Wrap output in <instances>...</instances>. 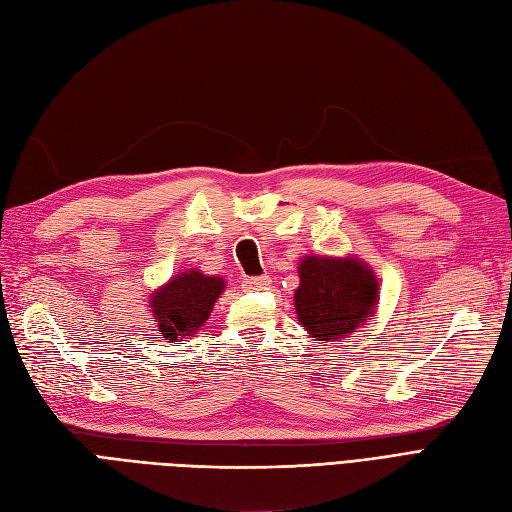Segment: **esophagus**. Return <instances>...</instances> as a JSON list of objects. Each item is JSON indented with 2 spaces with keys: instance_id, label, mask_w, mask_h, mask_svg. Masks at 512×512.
<instances>
[{
  "instance_id": "34e87169",
  "label": "esophagus",
  "mask_w": 512,
  "mask_h": 512,
  "mask_svg": "<svg viewBox=\"0 0 512 512\" xmlns=\"http://www.w3.org/2000/svg\"><path fill=\"white\" fill-rule=\"evenodd\" d=\"M269 284H271L269 277H245L241 288L243 290H265V288H269Z\"/></svg>"
}]
</instances>
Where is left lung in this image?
I'll return each instance as SVG.
<instances>
[{
    "instance_id": "obj_1",
    "label": "left lung",
    "mask_w": 512,
    "mask_h": 512,
    "mask_svg": "<svg viewBox=\"0 0 512 512\" xmlns=\"http://www.w3.org/2000/svg\"><path fill=\"white\" fill-rule=\"evenodd\" d=\"M294 309L316 342H337L361 329L376 314L380 282L356 256H303Z\"/></svg>"
}]
</instances>
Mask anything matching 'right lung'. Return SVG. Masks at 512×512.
<instances>
[{
	"label": "right lung",
	"instance_id": "obj_1",
	"mask_svg": "<svg viewBox=\"0 0 512 512\" xmlns=\"http://www.w3.org/2000/svg\"><path fill=\"white\" fill-rule=\"evenodd\" d=\"M224 290V277L190 269L173 275L166 284L151 290L147 307L164 339L185 342L209 320L213 305Z\"/></svg>",
	"mask_w": 512,
	"mask_h": 512
}]
</instances>
